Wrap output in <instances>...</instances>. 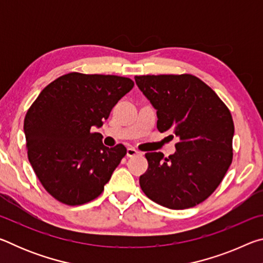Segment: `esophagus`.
Returning <instances> with one entry per match:
<instances>
[{
	"mask_svg": "<svg viewBox=\"0 0 263 263\" xmlns=\"http://www.w3.org/2000/svg\"><path fill=\"white\" fill-rule=\"evenodd\" d=\"M126 154H127V157H135V155L140 154V152L138 149H136L135 147H128L126 151Z\"/></svg>",
	"mask_w": 263,
	"mask_h": 263,
	"instance_id": "esophagus-1",
	"label": "esophagus"
}]
</instances>
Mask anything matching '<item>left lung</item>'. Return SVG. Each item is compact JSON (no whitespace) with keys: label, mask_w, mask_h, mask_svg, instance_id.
Segmentation results:
<instances>
[{"label":"left lung","mask_w":263,"mask_h":263,"mask_svg":"<svg viewBox=\"0 0 263 263\" xmlns=\"http://www.w3.org/2000/svg\"><path fill=\"white\" fill-rule=\"evenodd\" d=\"M136 83L157 110L158 130L179 138L176 152L145 154L148 168L140 188L173 210L193 208L210 196L232 163L234 124L228 106L191 74L141 75Z\"/></svg>","instance_id":"1"}]
</instances>
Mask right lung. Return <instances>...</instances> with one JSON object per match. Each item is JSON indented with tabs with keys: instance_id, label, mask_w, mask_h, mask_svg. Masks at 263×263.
Segmentation results:
<instances>
[{
	"instance_id": "add662e5",
	"label": "right lung",
	"mask_w": 263,
	"mask_h": 263,
	"mask_svg": "<svg viewBox=\"0 0 263 263\" xmlns=\"http://www.w3.org/2000/svg\"><path fill=\"white\" fill-rule=\"evenodd\" d=\"M135 86L117 75L69 73L42 90L24 119L28 158L44 188L67 205H81L104 190L126 148L106 147L101 127Z\"/></svg>"
}]
</instances>
